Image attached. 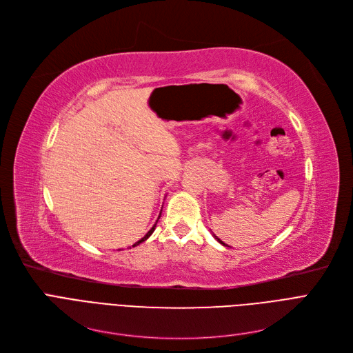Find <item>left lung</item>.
Here are the masks:
<instances>
[{
	"mask_svg": "<svg viewBox=\"0 0 353 353\" xmlns=\"http://www.w3.org/2000/svg\"><path fill=\"white\" fill-rule=\"evenodd\" d=\"M214 239H217V242H219V243H220V245H223V246H228V245H226V243H223V242H221V240H220V239H219V237H217V236H214Z\"/></svg>",
	"mask_w": 353,
	"mask_h": 353,
	"instance_id": "1",
	"label": "left lung"
}]
</instances>
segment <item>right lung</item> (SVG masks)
<instances>
[{
	"label": "right lung",
	"mask_w": 353,
	"mask_h": 353,
	"mask_svg": "<svg viewBox=\"0 0 353 353\" xmlns=\"http://www.w3.org/2000/svg\"><path fill=\"white\" fill-rule=\"evenodd\" d=\"M160 214H161V213H160ZM159 219H160V216H159ZM156 223H157V221H156ZM154 229H156V225H154V226H153V228H152L150 230H148V232L145 233V236H144V237H141V239L139 240V242H136V243L133 245V248H134V246H137V245H140V243H143V242H144V240H147L148 237H150V236H152V233L154 232Z\"/></svg>",
	"instance_id": "right-lung-1"
}]
</instances>
